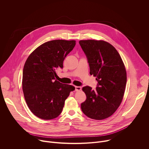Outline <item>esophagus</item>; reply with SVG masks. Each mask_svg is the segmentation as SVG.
I'll return each mask as SVG.
<instances>
[{"mask_svg": "<svg viewBox=\"0 0 149 149\" xmlns=\"http://www.w3.org/2000/svg\"><path fill=\"white\" fill-rule=\"evenodd\" d=\"M75 90L76 91H80V90H81V87H79V86H75Z\"/></svg>", "mask_w": 149, "mask_h": 149, "instance_id": "esophagus-1", "label": "esophagus"}]
</instances>
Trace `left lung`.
I'll use <instances>...</instances> for the list:
<instances>
[{
  "label": "left lung",
  "instance_id": "1",
  "mask_svg": "<svg viewBox=\"0 0 149 149\" xmlns=\"http://www.w3.org/2000/svg\"><path fill=\"white\" fill-rule=\"evenodd\" d=\"M79 44L86 54L90 74L96 77L97 86L82 88L87 99L81 103L83 113L90 118L103 120L120 106L125 91L127 74L122 59L116 48L104 40H82Z\"/></svg>",
  "mask_w": 149,
  "mask_h": 149
}]
</instances>
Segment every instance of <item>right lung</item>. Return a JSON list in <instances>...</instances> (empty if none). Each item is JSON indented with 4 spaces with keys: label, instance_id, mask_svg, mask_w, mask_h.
<instances>
[{
    "label": "right lung",
    "instance_id": "obj_1",
    "mask_svg": "<svg viewBox=\"0 0 149 149\" xmlns=\"http://www.w3.org/2000/svg\"><path fill=\"white\" fill-rule=\"evenodd\" d=\"M75 40H53L34 50L23 70L22 89L32 113L43 120L57 117L65 100L75 87L56 79V71L63 68V61L73 49Z\"/></svg>",
    "mask_w": 149,
    "mask_h": 149
}]
</instances>
